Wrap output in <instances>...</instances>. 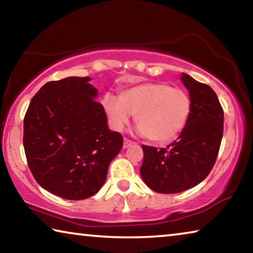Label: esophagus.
<instances>
[{
  "instance_id": "34e87169",
  "label": "esophagus",
  "mask_w": 253,
  "mask_h": 253,
  "mask_svg": "<svg viewBox=\"0 0 253 253\" xmlns=\"http://www.w3.org/2000/svg\"><path fill=\"white\" fill-rule=\"evenodd\" d=\"M134 144L131 142V140H129V139H127V138H125L124 139V148H128V147H130L131 145Z\"/></svg>"
}]
</instances>
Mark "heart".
I'll return each instance as SVG.
<instances>
[{
    "mask_svg": "<svg viewBox=\"0 0 253 253\" xmlns=\"http://www.w3.org/2000/svg\"><path fill=\"white\" fill-rule=\"evenodd\" d=\"M102 106L114 129L122 130L136 114L139 134L158 144L173 142L191 113L187 93L163 83L139 84L122 91L119 97L106 93Z\"/></svg>",
    "mask_w": 253,
    "mask_h": 253,
    "instance_id": "1",
    "label": "heart"
}]
</instances>
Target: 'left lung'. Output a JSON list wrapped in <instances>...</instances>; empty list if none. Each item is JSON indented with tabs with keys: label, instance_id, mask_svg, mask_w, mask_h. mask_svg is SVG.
<instances>
[{
	"label": "left lung",
	"instance_id": "obj_1",
	"mask_svg": "<svg viewBox=\"0 0 253 253\" xmlns=\"http://www.w3.org/2000/svg\"><path fill=\"white\" fill-rule=\"evenodd\" d=\"M190 93L191 113L185 127L169 149L144 146L140 176L158 193L190 190L211 172L223 135L224 114L219 98L208 84L181 75Z\"/></svg>",
	"mask_w": 253,
	"mask_h": 253
}]
</instances>
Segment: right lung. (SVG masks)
Returning a JSON list of instances; mask_svg holds the SVG:
<instances>
[{
	"mask_svg": "<svg viewBox=\"0 0 253 253\" xmlns=\"http://www.w3.org/2000/svg\"><path fill=\"white\" fill-rule=\"evenodd\" d=\"M89 77L42 85L23 123V146L39 185L67 200H84L104 185L110 162L123 147L111 131Z\"/></svg>",
	"mask_w": 253,
	"mask_h": 253,
	"instance_id": "1",
	"label": "right lung"
}]
</instances>
